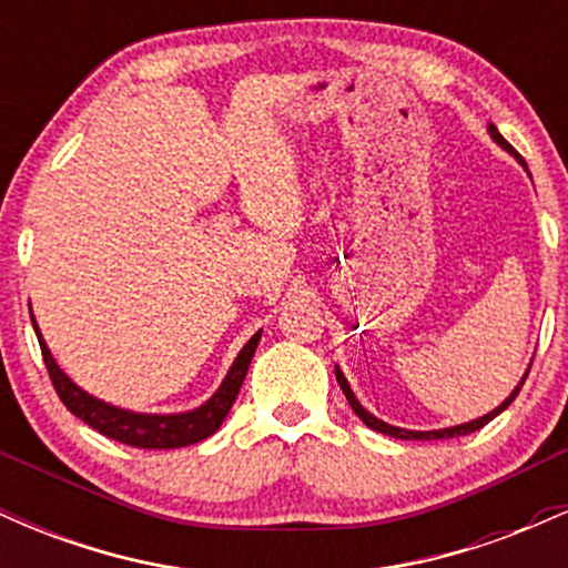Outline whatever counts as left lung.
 I'll return each mask as SVG.
<instances>
[{"mask_svg":"<svg viewBox=\"0 0 568 568\" xmlns=\"http://www.w3.org/2000/svg\"><path fill=\"white\" fill-rule=\"evenodd\" d=\"M488 133H491V139L499 143L501 149H507V152L513 154L515 160L520 162V165L526 168V162H524V158H520L518 152H515V149L510 146V143H507L505 139H501V133L497 128L491 125V122H488ZM529 371H531V366L526 368V374H524V379H520V384L518 387L513 389L510 395L505 397V403H501V406H497L494 410H488L486 416H480V419H473V422H467V425H456V427H443V429H429V433H416V429H400V427H393V425H387V422H382V419H376L374 414H368L366 408L361 406V403H357V397H355V393H352L349 389V384H347V379H344V374L342 371H338V366H336V382H338V387H342V393H344V397H347V403L352 406V410H355L357 416H361L363 422H366V425L371 427V429H376V433H382V435H389V438H400V440H440V438H459V435H470V433H475V429H480V427H486L488 422L494 419V416H499L501 410H505L507 406H510V403L515 400V395L520 393V387H524V382H526V376H529Z\"/></svg>","mask_w":568,"mask_h":568,"instance_id":"left-lung-1","label":"left lung"}]
</instances>
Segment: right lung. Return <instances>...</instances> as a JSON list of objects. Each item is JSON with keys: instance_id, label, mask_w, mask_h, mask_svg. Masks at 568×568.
Here are the masks:
<instances>
[{"instance_id": "1", "label": "right lung", "mask_w": 568, "mask_h": 568, "mask_svg": "<svg viewBox=\"0 0 568 568\" xmlns=\"http://www.w3.org/2000/svg\"><path fill=\"white\" fill-rule=\"evenodd\" d=\"M31 323H34L39 347H42L44 366H48L50 379H53V387L61 403L67 406L77 419H82L84 425L98 429L106 438L125 443V446L135 448H184L192 446V443H200L211 438L213 433L221 427V422L230 414L234 397H237L240 387H243L247 366H251L253 352L258 347V338H262V331L251 336V342L240 349V355L234 357L230 374L221 382V387L213 393L211 400L202 403L200 408L184 410V414H135V410L116 408L112 403H103L98 397L88 395L82 387H77L74 382L63 374L61 366L55 363V357L50 355L48 344H44L42 334H39V325L31 315Z\"/></svg>"}]
</instances>
